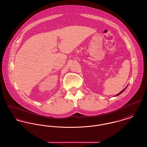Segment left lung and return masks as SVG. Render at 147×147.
Here are the masks:
<instances>
[{"instance_id": "8db88e82", "label": "left lung", "mask_w": 147, "mask_h": 147, "mask_svg": "<svg viewBox=\"0 0 147 147\" xmlns=\"http://www.w3.org/2000/svg\"><path fill=\"white\" fill-rule=\"evenodd\" d=\"M127 88V87H125V88H124V90H123V91H121V92L119 93H118V94H117V95H116V96H118V95H119V94H121V93H122L124 91V90H125V88Z\"/></svg>"}]
</instances>
